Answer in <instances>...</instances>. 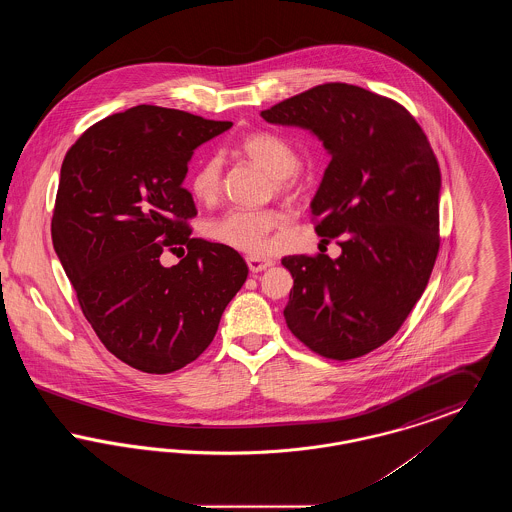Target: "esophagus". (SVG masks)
Returning <instances> with one entry per match:
<instances>
[{
  "label": "esophagus",
  "instance_id": "obj_1",
  "mask_svg": "<svg viewBox=\"0 0 512 512\" xmlns=\"http://www.w3.org/2000/svg\"><path fill=\"white\" fill-rule=\"evenodd\" d=\"M274 263L270 259H255V257H247V267L255 274V272H263L268 267H272Z\"/></svg>",
  "mask_w": 512,
  "mask_h": 512
}]
</instances>
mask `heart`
<instances>
[{
    "mask_svg": "<svg viewBox=\"0 0 512 512\" xmlns=\"http://www.w3.org/2000/svg\"><path fill=\"white\" fill-rule=\"evenodd\" d=\"M245 157L276 178L278 186H286L299 165L292 144L274 132H253L240 144ZM222 186V163L219 157L203 159L192 178L190 188L199 201H213ZM284 222L274 209L247 211L232 209L209 222V236L222 245L249 255H265L270 249V232Z\"/></svg>",
    "mask_w": 512,
    "mask_h": 512,
    "instance_id": "b5f03b06",
    "label": "heart"
}]
</instances>
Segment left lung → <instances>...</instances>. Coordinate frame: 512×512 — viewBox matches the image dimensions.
I'll return each instance as SVG.
<instances>
[{"label": "left lung", "mask_w": 512, "mask_h": 512, "mask_svg": "<svg viewBox=\"0 0 512 512\" xmlns=\"http://www.w3.org/2000/svg\"><path fill=\"white\" fill-rule=\"evenodd\" d=\"M261 117L309 130L330 153L311 213L318 236L343 234L338 259H282L293 278L286 324L326 359L363 357L395 336L430 280L438 159L403 105L353 84H320Z\"/></svg>", "instance_id": "obj_1"}]
</instances>
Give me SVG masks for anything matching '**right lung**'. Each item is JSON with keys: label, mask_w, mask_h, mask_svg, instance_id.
Instances as JSON below:
<instances>
[{"label": "right lung", "mask_w": 512, "mask_h": 512, "mask_svg": "<svg viewBox=\"0 0 512 512\" xmlns=\"http://www.w3.org/2000/svg\"><path fill=\"white\" fill-rule=\"evenodd\" d=\"M232 122L138 105L90 126L63 161L51 219L55 253L80 309L122 363L169 374L195 361L247 278L228 245L190 238L184 190L195 149ZM186 244L174 268L163 248Z\"/></svg>", "instance_id": "obj_1"}]
</instances>
